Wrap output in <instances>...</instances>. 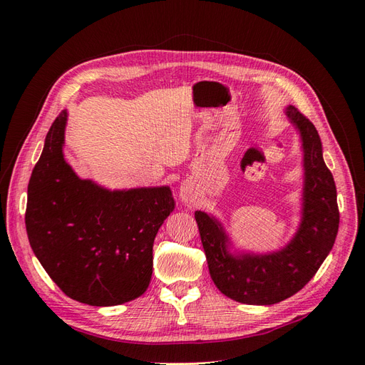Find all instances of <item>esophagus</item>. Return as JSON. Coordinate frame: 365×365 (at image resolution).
Segmentation results:
<instances>
[{
    "mask_svg": "<svg viewBox=\"0 0 365 365\" xmlns=\"http://www.w3.org/2000/svg\"><path fill=\"white\" fill-rule=\"evenodd\" d=\"M180 200L187 204V205H192L196 202L197 200V195H196V189H195V184L192 180H185L181 182L180 185Z\"/></svg>",
    "mask_w": 365,
    "mask_h": 365,
    "instance_id": "1",
    "label": "esophagus"
}]
</instances>
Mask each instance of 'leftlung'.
<instances>
[{
  "mask_svg": "<svg viewBox=\"0 0 365 365\" xmlns=\"http://www.w3.org/2000/svg\"><path fill=\"white\" fill-rule=\"evenodd\" d=\"M284 114L300 134L303 152L300 222L288 244L267 252L236 250L216 216L195 212L212 280L239 303L274 304L297 294L322 267L338 233L336 187L323 160L322 140L297 108L286 106Z\"/></svg>",
  "mask_w": 365,
  "mask_h": 365,
  "instance_id": "1",
  "label": "left lung"
}]
</instances>
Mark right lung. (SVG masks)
<instances>
[{
  "mask_svg": "<svg viewBox=\"0 0 365 365\" xmlns=\"http://www.w3.org/2000/svg\"><path fill=\"white\" fill-rule=\"evenodd\" d=\"M67 109L46 137L27 189L30 247L76 302L117 306L145 294L152 248L173 210L169 185L111 190L82 180L63 158Z\"/></svg>",
  "mask_w": 365,
  "mask_h": 365,
  "instance_id": "obj_1",
  "label": "right lung"
}]
</instances>
